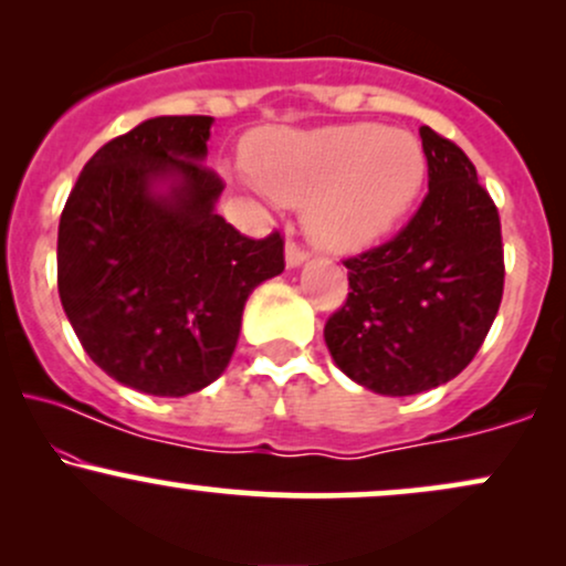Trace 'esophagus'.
<instances>
[{"mask_svg":"<svg viewBox=\"0 0 566 566\" xmlns=\"http://www.w3.org/2000/svg\"><path fill=\"white\" fill-rule=\"evenodd\" d=\"M305 258H308V252H305L301 244L295 242L284 244V261H287V269H297V265H303Z\"/></svg>","mask_w":566,"mask_h":566,"instance_id":"obj_1","label":"esophagus"}]
</instances>
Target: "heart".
<instances>
[{"label": "heart", "mask_w": 566, "mask_h": 566, "mask_svg": "<svg viewBox=\"0 0 566 566\" xmlns=\"http://www.w3.org/2000/svg\"><path fill=\"white\" fill-rule=\"evenodd\" d=\"M250 180L279 205L303 207L311 242L348 255L388 237L426 184L415 135L373 122L263 129L244 146Z\"/></svg>", "instance_id": "b5f03b06"}]
</instances>
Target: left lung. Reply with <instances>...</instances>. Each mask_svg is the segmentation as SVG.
I'll return each instance as SVG.
<instances>
[{
    "instance_id": "1",
    "label": "left lung",
    "mask_w": 566,
    "mask_h": 566,
    "mask_svg": "<svg viewBox=\"0 0 566 566\" xmlns=\"http://www.w3.org/2000/svg\"><path fill=\"white\" fill-rule=\"evenodd\" d=\"M428 193L391 242L348 258V297L324 324V343L350 380L382 396L431 391L482 348L503 297L495 201L476 167L420 127Z\"/></svg>"
}]
</instances>
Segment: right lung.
I'll use <instances>...</instances> for the list:
<instances>
[{
  "label": "right lung",
  "mask_w": 566,
  "mask_h": 566,
  "mask_svg": "<svg viewBox=\"0 0 566 566\" xmlns=\"http://www.w3.org/2000/svg\"><path fill=\"white\" fill-rule=\"evenodd\" d=\"M212 116H154L97 148L57 226V292L108 378L186 396L229 367L247 297L284 271V242L216 212Z\"/></svg>",
  "instance_id": "1"
}]
</instances>
